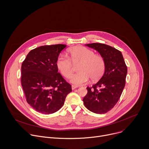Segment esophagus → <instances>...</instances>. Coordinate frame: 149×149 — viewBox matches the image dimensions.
<instances>
[{
	"label": "esophagus",
	"instance_id": "34e87169",
	"mask_svg": "<svg viewBox=\"0 0 149 149\" xmlns=\"http://www.w3.org/2000/svg\"><path fill=\"white\" fill-rule=\"evenodd\" d=\"M71 87H72V90H75V89L77 88H78V86H74V85H72V86H71Z\"/></svg>",
	"mask_w": 149,
	"mask_h": 149
}]
</instances>
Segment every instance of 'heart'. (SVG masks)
<instances>
[{"instance_id": "obj_1", "label": "heart", "mask_w": 149, "mask_h": 149, "mask_svg": "<svg viewBox=\"0 0 149 149\" xmlns=\"http://www.w3.org/2000/svg\"><path fill=\"white\" fill-rule=\"evenodd\" d=\"M68 57L59 55L56 61V65L61 73L66 78H69L73 72V63L80 62L78 72L72 75L70 81L76 85H82L87 82L90 78L93 81L98 80L105 70L104 58L94 51L82 46H77L68 51ZM72 62H71V61Z\"/></svg>"}]
</instances>
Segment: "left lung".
Segmentation results:
<instances>
[{
    "label": "left lung",
    "instance_id": "left-lung-1",
    "mask_svg": "<svg viewBox=\"0 0 149 149\" xmlns=\"http://www.w3.org/2000/svg\"><path fill=\"white\" fill-rule=\"evenodd\" d=\"M86 46L97 51L105 61V71L101 79L83 98L84 105L96 114L111 110L118 102L125 84L127 67L121 52L104 44L93 43Z\"/></svg>",
    "mask_w": 149,
    "mask_h": 149
}]
</instances>
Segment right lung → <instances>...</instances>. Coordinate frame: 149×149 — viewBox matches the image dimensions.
<instances>
[{
  "label": "right lung",
  "mask_w": 149,
  "mask_h": 149,
  "mask_svg": "<svg viewBox=\"0 0 149 149\" xmlns=\"http://www.w3.org/2000/svg\"><path fill=\"white\" fill-rule=\"evenodd\" d=\"M66 45H44L31 50L21 67V83L28 103L36 111L49 114L63 106L71 86L58 72L57 58Z\"/></svg>",
  "instance_id": "1"
}]
</instances>
